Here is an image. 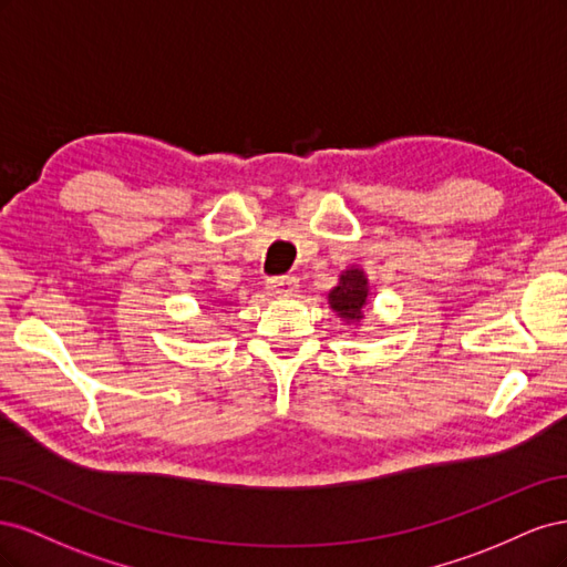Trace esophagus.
I'll list each match as a JSON object with an SVG mask.
<instances>
[{
  "mask_svg": "<svg viewBox=\"0 0 567 567\" xmlns=\"http://www.w3.org/2000/svg\"><path fill=\"white\" fill-rule=\"evenodd\" d=\"M296 288H298L296 277H271V279H267V290L271 296H279V298L293 296Z\"/></svg>",
  "mask_w": 567,
  "mask_h": 567,
  "instance_id": "34e87169",
  "label": "esophagus"
}]
</instances>
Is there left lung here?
<instances>
[{"mask_svg": "<svg viewBox=\"0 0 567 567\" xmlns=\"http://www.w3.org/2000/svg\"><path fill=\"white\" fill-rule=\"evenodd\" d=\"M367 279L362 269H348L340 277V284L329 293V302L333 310L348 321H359L364 315V305H367Z\"/></svg>", "mask_w": 567, "mask_h": 567, "instance_id": "obj_1", "label": "left lung"}]
</instances>
